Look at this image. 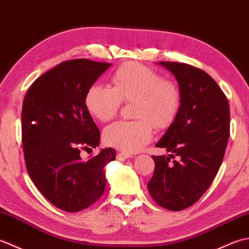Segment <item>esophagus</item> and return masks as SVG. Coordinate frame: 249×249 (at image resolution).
I'll return each mask as SVG.
<instances>
[{
	"instance_id": "esophagus-1",
	"label": "esophagus",
	"mask_w": 249,
	"mask_h": 249,
	"mask_svg": "<svg viewBox=\"0 0 249 249\" xmlns=\"http://www.w3.org/2000/svg\"><path fill=\"white\" fill-rule=\"evenodd\" d=\"M130 157H133V155L128 154V153H125V152H120L118 154V160H127V158H130Z\"/></svg>"
}]
</instances>
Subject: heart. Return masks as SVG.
Returning <instances> with one entry per match:
<instances>
[{"mask_svg":"<svg viewBox=\"0 0 249 249\" xmlns=\"http://www.w3.org/2000/svg\"><path fill=\"white\" fill-rule=\"evenodd\" d=\"M122 102L133 103L136 121H120L104 130L107 144L125 153L140 151L151 141L153 125L158 129L170 126L181 108V93L174 83L151 68L126 63L112 76V88L93 84L84 104L94 119L108 122L118 114Z\"/></svg>","mask_w":249,"mask_h":249,"instance_id":"obj_1","label":"heart"}]
</instances>
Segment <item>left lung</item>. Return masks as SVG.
<instances>
[{"label":"left lung","instance_id":"1","mask_svg":"<svg viewBox=\"0 0 249 249\" xmlns=\"http://www.w3.org/2000/svg\"><path fill=\"white\" fill-rule=\"evenodd\" d=\"M158 64L176 77L181 108L156 146L178 160L152 156L155 169L147 189L158 205L181 211L197 202L219 170L229 139L230 109L218 84L202 70L178 62Z\"/></svg>","mask_w":249,"mask_h":249}]
</instances>
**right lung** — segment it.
<instances>
[{
    "label": "right lung",
    "instance_id": "obj_1",
    "mask_svg": "<svg viewBox=\"0 0 249 249\" xmlns=\"http://www.w3.org/2000/svg\"><path fill=\"white\" fill-rule=\"evenodd\" d=\"M110 63L63 62L36 79L21 113L26 170L35 186L56 208L79 212L102 197L112 147L82 160L81 151L99 145L100 133L84 104L88 89Z\"/></svg>",
    "mask_w": 249,
    "mask_h": 249
}]
</instances>
